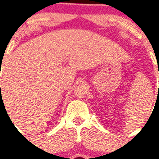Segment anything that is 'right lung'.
Instances as JSON below:
<instances>
[{
	"label": "right lung",
	"mask_w": 159,
	"mask_h": 159,
	"mask_svg": "<svg viewBox=\"0 0 159 159\" xmlns=\"http://www.w3.org/2000/svg\"><path fill=\"white\" fill-rule=\"evenodd\" d=\"M0 86H1V85H0Z\"/></svg>",
	"instance_id": "1"
}]
</instances>
